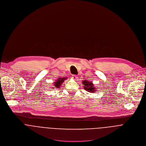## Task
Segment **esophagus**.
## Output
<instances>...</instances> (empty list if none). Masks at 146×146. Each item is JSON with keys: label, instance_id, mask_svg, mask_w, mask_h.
I'll list each match as a JSON object with an SVG mask.
<instances>
[{"label": "esophagus", "instance_id": "esophagus-1", "mask_svg": "<svg viewBox=\"0 0 146 146\" xmlns=\"http://www.w3.org/2000/svg\"><path fill=\"white\" fill-rule=\"evenodd\" d=\"M72 78H73L74 79L76 80V79H78V77H77V76H76V75H72Z\"/></svg>", "mask_w": 146, "mask_h": 146}]
</instances>
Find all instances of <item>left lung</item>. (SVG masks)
<instances>
[{"instance_id":"8db88e82","label":"left lung","mask_w":146,"mask_h":146,"mask_svg":"<svg viewBox=\"0 0 146 146\" xmlns=\"http://www.w3.org/2000/svg\"><path fill=\"white\" fill-rule=\"evenodd\" d=\"M82 83H83V84L84 85V88L85 90L91 93H94L96 92V88H95L94 86V84L91 82H89L87 80H85L83 81Z\"/></svg>"}]
</instances>
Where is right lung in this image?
Segmentation results:
<instances>
[{
  "mask_svg": "<svg viewBox=\"0 0 146 146\" xmlns=\"http://www.w3.org/2000/svg\"><path fill=\"white\" fill-rule=\"evenodd\" d=\"M67 79V78H58V79L56 80V82H55L54 83V86H55V87L56 88H59L60 87V86L62 85V83L63 82V81Z\"/></svg>",
  "mask_w": 146,
  "mask_h": 146,
  "instance_id": "right-lung-1",
  "label": "right lung"
}]
</instances>
